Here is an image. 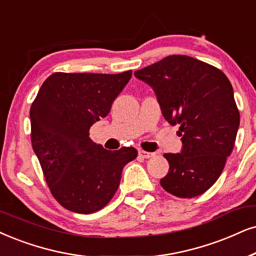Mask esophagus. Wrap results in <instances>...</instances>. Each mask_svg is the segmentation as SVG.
<instances>
[{
  "label": "esophagus",
  "instance_id": "esophagus-1",
  "mask_svg": "<svg viewBox=\"0 0 256 256\" xmlns=\"http://www.w3.org/2000/svg\"><path fill=\"white\" fill-rule=\"evenodd\" d=\"M139 156L143 157V158H151V157L154 156V152H148V151L140 150V151H139Z\"/></svg>",
  "mask_w": 256,
  "mask_h": 256
}]
</instances>
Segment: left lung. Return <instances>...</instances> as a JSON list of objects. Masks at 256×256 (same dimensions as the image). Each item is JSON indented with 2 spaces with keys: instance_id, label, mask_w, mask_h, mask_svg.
<instances>
[{
  "instance_id": "8db88e82",
  "label": "left lung",
  "mask_w": 256,
  "mask_h": 256,
  "mask_svg": "<svg viewBox=\"0 0 256 256\" xmlns=\"http://www.w3.org/2000/svg\"><path fill=\"white\" fill-rule=\"evenodd\" d=\"M152 87L162 113L180 125V154H166L169 172L160 186L171 195L192 198L206 192L224 169L240 125L232 87L226 74L188 56H170L136 70Z\"/></svg>"
}]
</instances>
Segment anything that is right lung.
<instances>
[{"label":"right lung","instance_id":"1","mask_svg":"<svg viewBox=\"0 0 256 256\" xmlns=\"http://www.w3.org/2000/svg\"><path fill=\"white\" fill-rule=\"evenodd\" d=\"M119 74L53 73L30 108L32 145L52 195L79 214L102 209L117 192L122 171L137 157L134 148L106 150L90 128L105 118L131 79Z\"/></svg>","mask_w":256,"mask_h":256}]
</instances>
